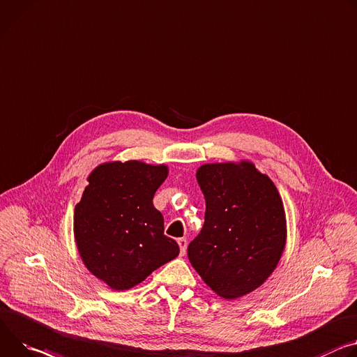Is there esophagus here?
<instances>
[{
  "label": "esophagus",
  "instance_id": "1",
  "mask_svg": "<svg viewBox=\"0 0 357 357\" xmlns=\"http://www.w3.org/2000/svg\"><path fill=\"white\" fill-rule=\"evenodd\" d=\"M178 245H179V249H181V255H185L186 253V246H188L186 239L185 238H179L178 239Z\"/></svg>",
  "mask_w": 357,
  "mask_h": 357
}]
</instances>
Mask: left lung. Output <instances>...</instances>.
<instances>
[{"instance_id":"left-lung-1","label":"left lung","mask_w":357,"mask_h":357,"mask_svg":"<svg viewBox=\"0 0 357 357\" xmlns=\"http://www.w3.org/2000/svg\"><path fill=\"white\" fill-rule=\"evenodd\" d=\"M206 212L188 246L189 262L225 299L257 289L276 269L286 245V215L272 179L250 160L204 164L197 171Z\"/></svg>"}]
</instances>
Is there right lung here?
Instances as JSON below:
<instances>
[{"label":"right lung","instance_id":"obj_1","mask_svg":"<svg viewBox=\"0 0 357 357\" xmlns=\"http://www.w3.org/2000/svg\"><path fill=\"white\" fill-rule=\"evenodd\" d=\"M167 165L111 160L96 167L74 211L75 243L86 269L114 290H128L179 255L164 235L152 199Z\"/></svg>","mask_w":357,"mask_h":357}]
</instances>
